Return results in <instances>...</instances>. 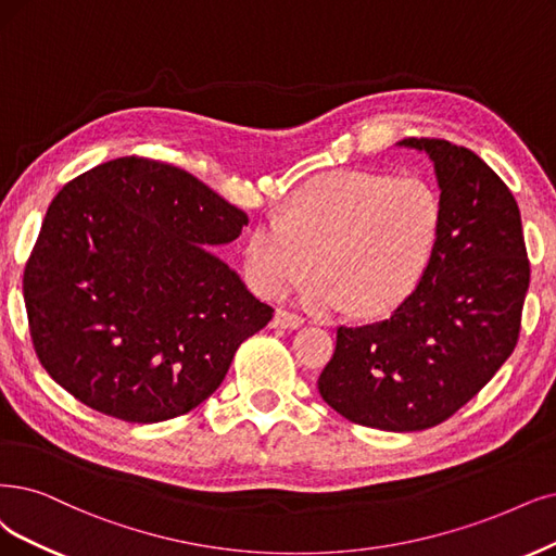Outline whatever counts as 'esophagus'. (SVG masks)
Instances as JSON below:
<instances>
[{
	"label": "esophagus",
	"instance_id": "1",
	"mask_svg": "<svg viewBox=\"0 0 556 556\" xmlns=\"http://www.w3.org/2000/svg\"><path fill=\"white\" fill-rule=\"evenodd\" d=\"M304 325V318L298 314H291L286 309H277L273 318V327H281V330H298V327Z\"/></svg>",
	"mask_w": 556,
	"mask_h": 556
}]
</instances>
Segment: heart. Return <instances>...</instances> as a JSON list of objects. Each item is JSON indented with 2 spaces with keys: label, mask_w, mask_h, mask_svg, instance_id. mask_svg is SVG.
I'll list each match as a JSON object with an SVG mask.
<instances>
[{
  "label": "heart",
  "mask_w": 556,
  "mask_h": 556,
  "mask_svg": "<svg viewBox=\"0 0 556 556\" xmlns=\"http://www.w3.org/2000/svg\"><path fill=\"white\" fill-rule=\"evenodd\" d=\"M440 231L442 197L426 176L325 172L295 190L279 219L254 226L244 267L256 293L277 298L316 265L300 289L306 309L380 316L417 289Z\"/></svg>",
  "instance_id": "b5f03b06"
}]
</instances>
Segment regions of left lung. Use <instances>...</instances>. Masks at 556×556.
Returning <instances> with one entry per match:
<instances>
[{
	"mask_svg": "<svg viewBox=\"0 0 556 556\" xmlns=\"http://www.w3.org/2000/svg\"><path fill=\"white\" fill-rule=\"evenodd\" d=\"M399 147L433 162L442 197L435 254L387 320L339 327L318 392L345 419L409 433L448 419L510 357L529 261L518 203L477 153L426 137Z\"/></svg>",
	"mask_w": 556,
	"mask_h": 556,
	"instance_id": "1",
	"label": "left lung"
}]
</instances>
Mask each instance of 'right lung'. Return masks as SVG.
<instances>
[{"label":"right lung","instance_id":"add662e5","mask_svg":"<svg viewBox=\"0 0 556 556\" xmlns=\"http://www.w3.org/2000/svg\"><path fill=\"white\" fill-rule=\"evenodd\" d=\"M247 215L172 164L116 157L48 208L25 270L36 355L77 401L132 424L190 413L270 323L213 247Z\"/></svg>","mask_w":556,"mask_h":556}]
</instances>
